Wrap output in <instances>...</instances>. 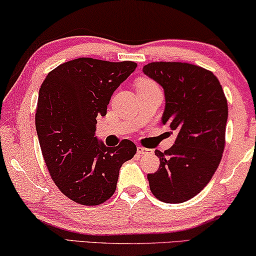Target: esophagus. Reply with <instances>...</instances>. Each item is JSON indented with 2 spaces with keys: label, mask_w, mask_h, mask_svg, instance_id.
<instances>
[{
  "label": "esophagus",
  "mask_w": 256,
  "mask_h": 256,
  "mask_svg": "<svg viewBox=\"0 0 256 256\" xmlns=\"http://www.w3.org/2000/svg\"><path fill=\"white\" fill-rule=\"evenodd\" d=\"M136 152H138L139 156H144V154H150V153H152V150H148V148H145V147L138 146V147H136Z\"/></svg>",
  "instance_id": "obj_1"
}]
</instances>
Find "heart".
<instances>
[{
  "mask_svg": "<svg viewBox=\"0 0 256 256\" xmlns=\"http://www.w3.org/2000/svg\"><path fill=\"white\" fill-rule=\"evenodd\" d=\"M156 86L152 80L150 78H140V80L136 82V90L139 89H144V88H148V87H154Z\"/></svg>",
  "mask_w": 256,
  "mask_h": 256,
  "instance_id": "1",
  "label": "heart"
}]
</instances>
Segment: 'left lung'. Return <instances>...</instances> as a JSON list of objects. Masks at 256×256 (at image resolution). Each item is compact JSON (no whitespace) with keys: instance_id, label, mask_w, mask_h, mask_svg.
<instances>
[{"instance_id":"obj_1","label":"left lung","mask_w":256,"mask_h":256,"mask_svg":"<svg viewBox=\"0 0 256 256\" xmlns=\"http://www.w3.org/2000/svg\"><path fill=\"white\" fill-rule=\"evenodd\" d=\"M144 74L164 92V125L178 131L170 148L160 152V167L147 175L150 192L166 203H183L210 182L225 147L228 100L214 73L186 62H150Z\"/></svg>"}]
</instances>
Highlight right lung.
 Listing matches in <instances>:
<instances>
[{
	"instance_id": "1",
	"label": "right lung",
	"mask_w": 256,
	"mask_h": 256,
	"mask_svg": "<svg viewBox=\"0 0 256 256\" xmlns=\"http://www.w3.org/2000/svg\"><path fill=\"white\" fill-rule=\"evenodd\" d=\"M136 67L78 58L50 72L39 89L36 130L42 156L60 192L78 204L110 198L122 164L136 152L131 140L106 147L95 136L96 118L106 116L114 92Z\"/></svg>"
}]
</instances>
